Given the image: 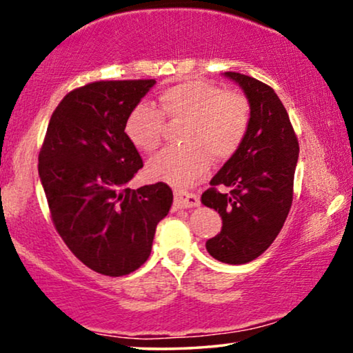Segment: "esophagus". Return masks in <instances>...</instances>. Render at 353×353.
Listing matches in <instances>:
<instances>
[{"instance_id":"1","label":"esophagus","mask_w":353,"mask_h":353,"mask_svg":"<svg viewBox=\"0 0 353 353\" xmlns=\"http://www.w3.org/2000/svg\"><path fill=\"white\" fill-rule=\"evenodd\" d=\"M176 209H191V207L199 205V199L197 196L191 194L186 191H175V201H173Z\"/></svg>"}]
</instances>
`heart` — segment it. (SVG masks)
Segmentation results:
<instances>
[{"label": "heart", "instance_id": "1", "mask_svg": "<svg viewBox=\"0 0 353 353\" xmlns=\"http://www.w3.org/2000/svg\"><path fill=\"white\" fill-rule=\"evenodd\" d=\"M162 112L170 120H185L183 148H165L149 159L152 180L173 186L190 185L209 168L210 156L225 161L243 144L250 122L248 99L236 91L202 80L170 86L159 96ZM165 120L149 104L134 105L125 122V134L139 151L151 152L162 141Z\"/></svg>", "mask_w": 353, "mask_h": 353}]
</instances>
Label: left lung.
I'll use <instances>...</instances> for the list:
<instances>
[{"instance_id": "8db88e82", "label": "left lung", "mask_w": 353, "mask_h": 353, "mask_svg": "<svg viewBox=\"0 0 353 353\" xmlns=\"http://www.w3.org/2000/svg\"><path fill=\"white\" fill-rule=\"evenodd\" d=\"M223 75L244 91L250 122L243 144L212 178L214 188L201 197L202 204L219 210L223 223L205 249L220 262L243 265L263 254L286 221L299 143L273 88L238 72ZM215 185L228 187L230 192H216Z\"/></svg>"}]
</instances>
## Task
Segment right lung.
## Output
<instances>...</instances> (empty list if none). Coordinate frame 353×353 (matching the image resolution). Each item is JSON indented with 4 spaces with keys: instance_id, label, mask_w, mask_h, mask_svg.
Returning <instances> with one entry per match:
<instances>
[{
    "instance_id": "1",
    "label": "right lung",
    "mask_w": 353,
    "mask_h": 353,
    "mask_svg": "<svg viewBox=\"0 0 353 353\" xmlns=\"http://www.w3.org/2000/svg\"><path fill=\"white\" fill-rule=\"evenodd\" d=\"M156 80L94 81L64 96L38 156L57 233L86 267L123 276L146 262L173 192L165 183L130 190L143 161L125 122Z\"/></svg>"
}]
</instances>
